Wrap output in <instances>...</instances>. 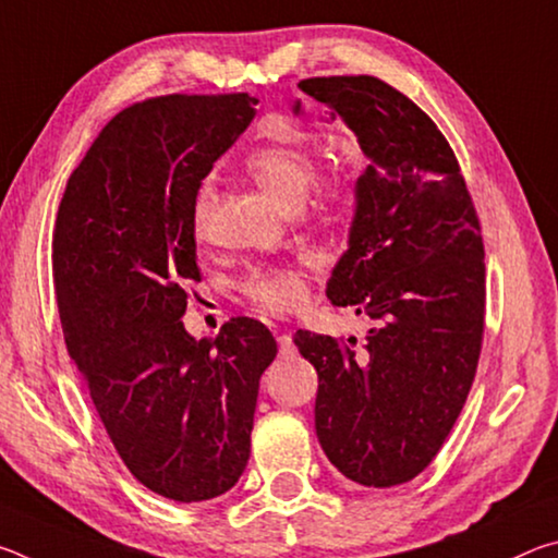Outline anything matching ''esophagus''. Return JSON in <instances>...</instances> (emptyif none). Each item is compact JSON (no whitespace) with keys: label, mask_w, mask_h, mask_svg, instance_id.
I'll use <instances>...</instances> for the list:
<instances>
[{"label":"esophagus","mask_w":558,"mask_h":558,"mask_svg":"<svg viewBox=\"0 0 558 558\" xmlns=\"http://www.w3.org/2000/svg\"><path fill=\"white\" fill-rule=\"evenodd\" d=\"M278 349H280V356H292V354H295V342H292L290 335H280L278 337Z\"/></svg>","instance_id":"obj_1"}]
</instances>
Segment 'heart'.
<instances>
[{
	"label": "heart",
	"instance_id": "obj_1",
	"mask_svg": "<svg viewBox=\"0 0 558 558\" xmlns=\"http://www.w3.org/2000/svg\"><path fill=\"white\" fill-rule=\"evenodd\" d=\"M245 169L270 196L286 206H298L306 192L305 209L313 219L332 221L342 219L354 204L356 184L349 174H332L327 179L317 177V159L313 149L302 143H268L245 157ZM314 189L310 190L308 186ZM216 184L214 179H202L196 186L189 223L196 239H209L214 211H216ZM243 298L253 302L263 313L288 315L292 310L305 305L307 300V272L305 268L292 266H260L251 270L241 282Z\"/></svg>",
	"mask_w": 558,
	"mask_h": 558
}]
</instances>
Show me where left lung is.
Returning <instances> with one entry per match:
<instances>
[{
	"label": "left lung",
	"mask_w": 558,
	"mask_h": 558,
	"mask_svg": "<svg viewBox=\"0 0 558 558\" xmlns=\"http://www.w3.org/2000/svg\"><path fill=\"white\" fill-rule=\"evenodd\" d=\"M298 86L344 118L369 159L327 298L369 315L374 327L359 349L354 337L295 335L319 379L317 438L352 483L403 485L438 456L475 381L483 229L456 153L409 96L376 75H319Z\"/></svg>",
	"instance_id": "obj_1"
}]
</instances>
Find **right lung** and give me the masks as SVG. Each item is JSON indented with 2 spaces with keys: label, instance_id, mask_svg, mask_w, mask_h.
Wrapping results in <instances>:
<instances>
[{
  "label": "right lung",
  "instance_id": "obj_1",
  "mask_svg": "<svg viewBox=\"0 0 558 558\" xmlns=\"http://www.w3.org/2000/svg\"><path fill=\"white\" fill-rule=\"evenodd\" d=\"M256 102L248 93L132 102L73 169L56 216L65 347L125 468L174 502L239 483L260 374L278 354L258 319L231 317L211 342L182 323L186 286L202 280L194 192Z\"/></svg>",
  "mask_w": 558,
  "mask_h": 558
}]
</instances>
